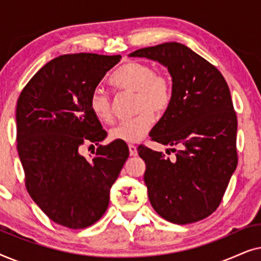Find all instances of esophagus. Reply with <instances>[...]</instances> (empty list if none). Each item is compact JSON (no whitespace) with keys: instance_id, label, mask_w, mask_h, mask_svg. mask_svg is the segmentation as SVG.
Here are the masks:
<instances>
[{"instance_id":"obj_1","label":"esophagus","mask_w":261,"mask_h":261,"mask_svg":"<svg viewBox=\"0 0 261 261\" xmlns=\"http://www.w3.org/2000/svg\"><path fill=\"white\" fill-rule=\"evenodd\" d=\"M128 148H129V153H130V155L135 156V155L138 154V149H137V146H134V145H129V146H128Z\"/></svg>"}]
</instances>
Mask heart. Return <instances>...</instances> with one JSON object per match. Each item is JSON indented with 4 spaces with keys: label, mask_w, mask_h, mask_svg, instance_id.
<instances>
[{
    "label": "heart",
    "mask_w": 261,
    "mask_h": 261,
    "mask_svg": "<svg viewBox=\"0 0 261 261\" xmlns=\"http://www.w3.org/2000/svg\"><path fill=\"white\" fill-rule=\"evenodd\" d=\"M110 83L117 90L137 94L133 119L121 121L110 129V139L134 144L140 141L154 122V114L165 113L172 101V84L165 74L155 72L154 67L145 63L129 62L116 70ZM89 106L99 121L110 122L113 120L112 103L102 88H96L91 92Z\"/></svg>",
    "instance_id": "1"
}]
</instances>
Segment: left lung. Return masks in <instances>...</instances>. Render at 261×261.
<instances>
[{
    "label": "left lung",
    "mask_w": 261,
    "mask_h": 261,
    "mask_svg": "<svg viewBox=\"0 0 261 261\" xmlns=\"http://www.w3.org/2000/svg\"><path fill=\"white\" fill-rule=\"evenodd\" d=\"M140 57L167 67L172 101L149 137L177 146L173 160L162 152L139 148L144 180L153 209L172 223L197 222L220 205L238 165V120L222 74L179 42L137 49ZM169 151V149H167Z\"/></svg>",
    "instance_id": "1"
}]
</instances>
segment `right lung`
Listing matches in <instances>:
<instances>
[{
	"label": "right lung",
	"instance_id": "obj_1",
	"mask_svg": "<svg viewBox=\"0 0 261 261\" xmlns=\"http://www.w3.org/2000/svg\"><path fill=\"white\" fill-rule=\"evenodd\" d=\"M120 59L96 53L57 57L17 99V152L28 194L49 219L71 229L103 216L110 188L129 155L126 142L116 140L99 145L90 159L80 153L82 145H98L107 137L89 99Z\"/></svg>",
	"mask_w": 261,
	"mask_h": 261
}]
</instances>
